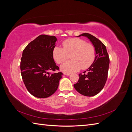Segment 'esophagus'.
Returning a JSON list of instances; mask_svg holds the SVG:
<instances>
[{"instance_id":"34e87169","label":"esophagus","mask_w":132,"mask_h":132,"mask_svg":"<svg viewBox=\"0 0 132 132\" xmlns=\"http://www.w3.org/2000/svg\"><path fill=\"white\" fill-rule=\"evenodd\" d=\"M64 75H67V76H69V75H70V74L69 73H64Z\"/></svg>"}]
</instances>
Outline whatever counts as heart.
<instances>
[{
	"instance_id": "b5f03b06",
	"label": "heart",
	"mask_w": 132,
	"mask_h": 132,
	"mask_svg": "<svg viewBox=\"0 0 132 132\" xmlns=\"http://www.w3.org/2000/svg\"><path fill=\"white\" fill-rule=\"evenodd\" d=\"M63 48L56 46L53 50V57L58 64L64 62L70 54L71 60L64 62L62 71L71 73L80 69H86L93 64L95 56L94 46L82 39L72 38L62 43Z\"/></svg>"
}]
</instances>
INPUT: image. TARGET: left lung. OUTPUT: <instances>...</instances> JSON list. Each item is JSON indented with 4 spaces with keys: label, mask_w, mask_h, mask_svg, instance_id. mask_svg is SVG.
Instances as JSON below:
<instances>
[{
    "label": "left lung",
    "mask_w": 132,
    "mask_h": 132,
    "mask_svg": "<svg viewBox=\"0 0 132 132\" xmlns=\"http://www.w3.org/2000/svg\"><path fill=\"white\" fill-rule=\"evenodd\" d=\"M80 36L87 37L93 44L95 57L93 63L87 70L83 74H79V80L74 84V87L84 96H94L98 94L105 85L110 64L109 56L104 44L96 37L88 33L82 34L77 37Z\"/></svg>",
    "instance_id": "8db88e82"
}]
</instances>
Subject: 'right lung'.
<instances>
[{
  "instance_id": "right-lung-1",
  "label": "right lung",
  "mask_w": 132,
  "mask_h": 132,
  "mask_svg": "<svg viewBox=\"0 0 132 132\" xmlns=\"http://www.w3.org/2000/svg\"><path fill=\"white\" fill-rule=\"evenodd\" d=\"M57 39L54 36L41 35L23 50L20 62L22 78L28 91L34 96L46 98L58 89L63 73L54 62L53 50Z\"/></svg>"
}]
</instances>
